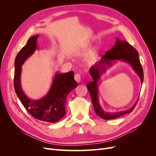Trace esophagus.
<instances>
[{
	"mask_svg": "<svg viewBox=\"0 0 156 156\" xmlns=\"http://www.w3.org/2000/svg\"><path fill=\"white\" fill-rule=\"evenodd\" d=\"M74 79L75 81H76L77 83H79L81 81V74L79 73H76L75 75L74 76Z\"/></svg>",
	"mask_w": 156,
	"mask_h": 156,
	"instance_id": "1",
	"label": "esophagus"
}]
</instances>
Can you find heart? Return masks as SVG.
Wrapping results in <instances>:
<instances>
[{
	"label": "heart",
	"mask_w": 156,
	"mask_h": 156,
	"mask_svg": "<svg viewBox=\"0 0 156 156\" xmlns=\"http://www.w3.org/2000/svg\"><path fill=\"white\" fill-rule=\"evenodd\" d=\"M95 59H96V53H94V52H92V53L90 54L89 56H88L87 62L88 64H92L94 62Z\"/></svg>",
	"instance_id": "1"
}]
</instances>
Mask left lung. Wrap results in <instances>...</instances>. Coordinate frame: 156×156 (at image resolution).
<instances>
[{"mask_svg":"<svg viewBox=\"0 0 156 156\" xmlns=\"http://www.w3.org/2000/svg\"><path fill=\"white\" fill-rule=\"evenodd\" d=\"M120 60L129 63L131 67L137 73L140 79L141 83L143 84L144 79V73L143 67L140 62L139 53L133 46H131L128 42L122 41L117 37L116 44L113 48L106 52L105 55L102 56L101 59L96 62L90 68L89 70L90 74L93 79L92 81L89 82L87 87L91 97L94 111L96 114L105 120H111L116 119L127 113H130L133 111L136 106L137 101L128 110L120 112H105L101 107L98 100V81L100 79L101 75L104 73L106 68L112 65L115 61Z\"/></svg>","mask_w":156,"mask_h":156,"instance_id":"8db88e82","label":"left lung"}]
</instances>
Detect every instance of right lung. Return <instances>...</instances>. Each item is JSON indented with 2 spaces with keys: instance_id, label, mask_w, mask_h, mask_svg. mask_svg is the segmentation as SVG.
<instances>
[{
  "instance_id": "add662e5",
  "label": "right lung",
  "mask_w": 156,
  "mask_h": 156,
  "mask_svg": "<svg viewBox=\"0 0 156 156\" xmlns=\"http://www.w3.org/2000/svg\"><path fill=\"white\" fill-rule=\"evenodd\" d=\"M37 37L38 35L31 37L16 56L14 64V88L23 105L33 117L41 121L54 123L65 115L66 98L68 94L77 87V83L74 79L73 71L65 73H56L49 92L43 98L33 100L25 95L21 86V66L37 49Z\"/></svg>"
}]
</instances>
